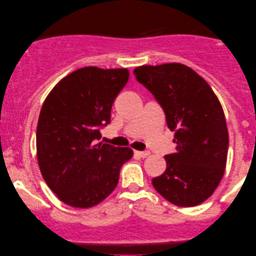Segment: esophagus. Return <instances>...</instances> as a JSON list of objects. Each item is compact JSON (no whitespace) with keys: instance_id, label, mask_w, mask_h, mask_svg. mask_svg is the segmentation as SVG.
Returning a JSON list of instances; mask_svg holds the SVG:
<instances>
[{"instance_id":"34e87169","label":"esophagus","mask_w":256,"mask_h":256,"mask_svg":"<svg viewBox=\"0 0 256 256\" xmlns=\"http://www.w3.org/2000/svg\"><path fill=\"white\" fill-rule=\"evenodd\" d=\"M135 155H138V156H140V157H142V158H144V157L150 155V152H138V150H136Z\"/></svg>"}]
</instances>
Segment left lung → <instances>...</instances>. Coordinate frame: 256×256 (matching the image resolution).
<instances>
[{
    "instance_id": "obj_1",
    "label": "left lung",
    "mask_w": 256,
    "mask_h": 256,
    "mask_svg": "<svg viewBox=\"0 0 256 256\" xmlns=\"http://www.w3.org/2000/svg\"><path fill=\"white\" fill-rule=\"evenodd\" d=\"M134 74L174 132L176 152L164 156L166 169L152 178L154 188L180 208L200 204L214 192L226 168L228 132L218 98L198 73L180 62L140 66Z\"/></svg>"
}]
</instances>
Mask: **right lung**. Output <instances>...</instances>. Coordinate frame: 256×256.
Listing matches in <instances>:
<instances>
[{
  "label": "right lung",
  "instance_id": "right-lung-1",
  "mask_svg": "<svg viewBox=\"0 0 256 256\" xmlns=\"http://www.w3.org/2000/svg\"><path fill=\"white\" fill-rule=\"evenodd\" d=\"M129 79L127 68H82L48 93L37 124V160L42 176L62 202L88 208L116 188L130 148L100 140L110 122L115 98Z\"/></svg>",
  "mask_w": 256,
  "mask_h": 256
}]
</instances>
